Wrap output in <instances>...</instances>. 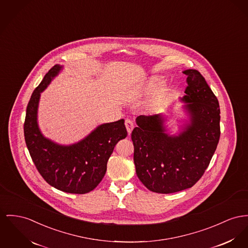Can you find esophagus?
Here are the masks:
<instances>
[{"instance_id": "34e87169", "label": "esophagus", "mask_w": 248, "mask_h": 248, "mask_svg": "<svg viewBox=\"0 0 248 248\" xmlns=\"http://www.w3.org/2000/svg\"><path fill=\"white\" fill-rule=\"evenodd\" d=\"M125 126H126V128H127L128 133L131 134L132 129H133V122H132L131 119H126V120H125Z\"/></svg>"}]
</instances>
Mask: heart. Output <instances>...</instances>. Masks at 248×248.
Segmentation results:
<instances>
[{
    "label": "heart",
    "instance_id": "heart-1",
    "mask_svg": "<svg viewBox=\"0 0 248 248\" xmlns=\"http://www.w3.org/2000/svg\"><path fill=\"white\" fill-rule=\"evenodd\" d=\"M162 84V81L159 79H150L142 83L138 90L137 94L141 97H149L153 95L148 102V109L151 113H156L160 111L169 99V92L167 89H161L156 93ZM156 93H155V92Z\"/></svg>",
    "mask_w": 248,
    "mask_h": 248
}]
</instances>
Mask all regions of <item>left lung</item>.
Segmentation results:
<instances>
[{"instance_id": "left-lung-1", "label": "left lung", "mask_w": 248, "mask_h": 248, "mask_svg": "<svg viewBox=\"0 0 248 248\" xmlns=\"http://www.w3.org/2000/svg\"><path fill=\"white\" fill-rule=\"evenodd\" d=\"M187 87L182 100L190 124L178 136L165 133L161 115L139 116L132 132L136 175L149 191L171 194L191 188L200 180L220 138L218 99L196 69L183 71Z\"/></svg>"}]
</instances>
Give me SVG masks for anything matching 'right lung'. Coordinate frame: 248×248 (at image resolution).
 <instances>
[{"label": "right lung", "mask_w": 248, "mask_h": 248, "mask_svg": "<svg viewBox=\"0 0 248 248\" xmlns=\"http://www.w3.org/2000/svg\"><path fill=\"white\" fill-rule=\"evenodd\" d=\"M61 68L59 65L52 66L33 90L26 109L24 138L33 164L46 182L60 191L83 195L99 185L116 143L124 139L128 132L124 119H120L100 125L71 146H60L46 139L37 126L38 101L40 93Z\"/></svg>", "instance_id": "right-lung-1"}]
</instances>
